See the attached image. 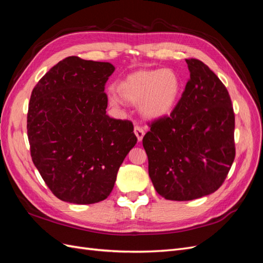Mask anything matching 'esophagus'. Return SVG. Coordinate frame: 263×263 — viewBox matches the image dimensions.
<instances>
[{
  "mask_svg": "<svg viewBox=\"0 0 263 263\" xmlns=\"http://www.w3.org/2000/svg\"><path fill=\"white\" fill-rule=\"evenodd\" d=\"M134 133H135V135H136V137H137V139H138L139 142L142 140V138H144V136H145L144 129H142L141 127H139V126H135Z\"/></svg>",
  "mask_w": 263,
  "mask_h": 263,
  "instance_id": "esophagus-1",
  "label": "esophagus"
}]
</instances>
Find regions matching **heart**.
<instances>
[{
	"instance_id": "b5f03b06",
	"label": "heart",
	"mask_w": 263,
	"mask_h": 263,
	"mask_svg": "<svg viewBox=\"0 0 263 263\" xmlns=\"http://www.w3.org/2000/svg\"><path fill=\"white\" fill-rule=\"evenodd\" d=\"M182 87V79L177 71L163 68L134 71L119 80L114 89L123 101L138 103L139 112L144 117L160 119L176 108ZM119 98L114 94L109 95L110 105L121 106L123 102Z\"/></svg>"
}]
</instances>
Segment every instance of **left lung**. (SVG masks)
I'll list each match as a JSON object with an SVG mask.
<instances>
[{"mask_svg": "<svg viewBox=\"0 0 263 263\" xmlns=\"http://www.w3.org/2000/svg\"><path fill=\"white\" fill-rule=\"evenodd\" d=\"M190 79L170 116L142 139L149 177L162 197L191 201L214 193L235 159V114L226 86L197 59H185Z\"/></svg>", "mask_w": 263, "mask_h": 263, "instance_id": "8db88e82", "label": "left lung"}]
</instances>
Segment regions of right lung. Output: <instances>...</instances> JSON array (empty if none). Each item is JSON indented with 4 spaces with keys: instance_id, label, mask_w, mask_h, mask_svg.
<instances>
[{
    "instance_id": "add662e5",
    "label": "right lung",
    "mask_w": 263,
    "mask_h": 263,
    "mask_svg": "<svg viewBox=\"0 0 263 263\" xmlns=\"http://www.w3.org/2000/svg\"><path fill=\"white\" fill-rule=\"evenodd\" d=\"M115 67L76 55L59 61L34 87L27 114L30 155L59 200L94 204L110 194L137 137L129 121L106 114L105 83Z\"/></svg>"
}]
</instances>
